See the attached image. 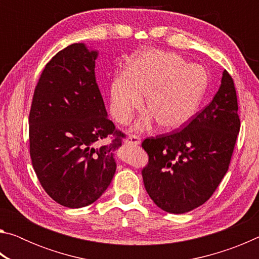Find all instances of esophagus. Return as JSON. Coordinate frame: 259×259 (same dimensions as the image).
I'll return each mask as SVG.
<instances>
[{
    "label": "esophagus",
    "instance_id": "34e87169",
    "mask_svg": "<svg viewBox=\"0 0 259 259\" xmlns=\"http://www.w3.org/2000/svg\"><path fill=\"white\" fill-rule=\"evenodd\" d=\"M125 144H128V145H133V146H138L140 144V139L138 136H129L128 138L125 139Z\"/></svg>",
    "mask_w": 259,
    "mask_h": 259
}]
</instances>
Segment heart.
<instances>
[{
  "instance_id": "obj_1",
  "label": "heart",
  "mask_w": 259,
  "mask_h": 259,
  "mask_svg": "<svg viewBox=\"0 0 259 259\" xmlns=\"http://www.w3.org/2000/svg\"><path fill=\"white\" fill-rule=\"evenodd\" d=\"M208 87L209 74L201 65L188 64L174 52L143 51L128 60L125 72L113 77L109 108L119 123L128 124L146 96L150 113L135 130L150 128L154 120L161 129L176 130L194 119Z\"/></svg>"
}]
</instances>
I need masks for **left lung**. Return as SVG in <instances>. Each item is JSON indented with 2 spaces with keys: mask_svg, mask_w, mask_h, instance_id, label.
Here are the masks:
<instances>
[{
  "mask_svg": "<svg viewBox=\"0 0 259 259\" xmlns=\"http://www.w3.org/2000/svg\"><path fill=\"white\" fill-rule=\"evenodd\" d=\"M239 131L234 83L224 71L211 103L185 128L143 142L150 157L143 181L153 202L185 213L208 201L229 170Z\"/></svg>",
  "mask_w": 259,
  "mask_h": 259,
  "instance_id": "obj_1",
  "label": "left lung"
}]
</instances>
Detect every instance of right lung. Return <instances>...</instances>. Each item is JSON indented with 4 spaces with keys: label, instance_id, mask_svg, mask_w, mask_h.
Returning a JSON list of instances; mask_svg holds the SVG:
<instances>
[{
    "label": "right lung",
    "instance_id": "1",
    "mask_svg": "<svg viewBox=\"0 0 259 259\" xmlns=\"http://www.w3.org/2000/svg\"><path fill=\"white\" fill-rule=\"evenodd\" d=\"M98 54L84 43L59 51L43 69L30 107L35 174L50 198L68 208L94 203L107 190L124 137L107 117L96 82Z\"/></svg>",
    "mask_w": 259,
    "mask_h": 259
}]
</instances>
